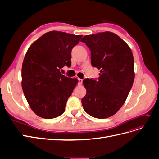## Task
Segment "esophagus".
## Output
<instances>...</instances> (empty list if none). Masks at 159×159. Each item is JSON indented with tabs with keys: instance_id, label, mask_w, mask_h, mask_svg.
<instances>
[{
	"instance_id": "1",
	"label": "esophagus",
	"mask_w": 159,
	"mask_h": 159,
	"mask_svg": "<svg viewBox=\"0 0 159 159\" xmlns=\"http://www.w3.org/2000/svg\"><path fill=\"white\" fill-rule=\"evenodd\" d=\"M82 82H83V80L78 78V85H81V84H82Z\"/></svg>"
}]
</instances>
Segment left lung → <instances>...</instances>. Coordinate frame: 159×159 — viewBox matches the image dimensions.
I'll return each instance as SVG.
<instances>
[{"label":"left lung","mask_w":159,"mask_h":159,"mask_svg":"<svg viewBox=\"0 0 159 159\" xmlns=\"http://www.w3.org/2000/svg\"><path fill=\"white\" fill-rule=\"evenodd\" d=\"M91 64L100 70L98 81H83L86 95L81 99L85 111L98 119L111 117L122 107L134 79V59L127 43L115 34L103 32L86 35Z\"/></svg>","instance_id":"1"}]
</instances>
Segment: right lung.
<instances>
[{"label": "right lung", "mask_w": 159, "mask_h": 159, "mask_svg": "<svg viewBox=\"0 0 159 159\" xmlns=\"http://www.w3.org/2000/svg\"><path fill=\"white\" fill-rule=\"evenodd\" d=\"M82 35L60 31L45 33L28 48L22 66V88L31 109L42 118L64 112L67 101L78 84L61 74L71 66V52Z\"/></svg>", "instance_id": "1"}]
</instances>
